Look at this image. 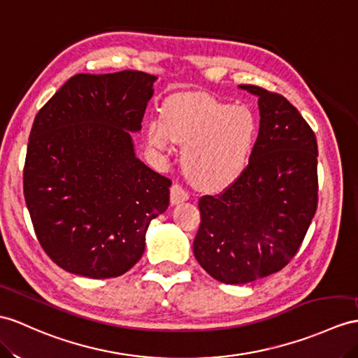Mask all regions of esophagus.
<instances>
[{"instance_id": "obj_1", "label": "esophagus", "mask_w": 358, "mask_h": 358, "mask_svg": "<svg viewBox=\"0 0 358 358\" xmlns=\"http://www.w3.org/2000/svg\"><path fill=\"white\" fill-rule=\"evenodd\" d=\"M189 199L188 191H185V188L179 185V184H173L171 189H170V200L173 205H178L180 202H185V200Z\"/></svg>"}]
</instances>
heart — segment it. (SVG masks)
<instances>
[{
	"instance_id": "1",
	"label": "heart",
	"mask_w": 358,
	"mask_h": 358,
	"mask_svg": "<svg viewBox=\"0 0 358 358\" xmlns=\"http://www.w3.org/2000/svg\"><path fill=\"white\" fill-rule=\"evenodd\" d=\"M255 117L245 106H231L206 94L171 99L164 118L150 120L149 144L167 152L184 144L182 165L196 187L215 189L231 184L245 170L255 141Z\"/></svg>"
}]
</instances>
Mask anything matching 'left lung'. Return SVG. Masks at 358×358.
<instances>
[{
    "mask_svg": "<svg viewBox=\"0 0 358 358\" xmlns=\"http://www.w3.org/2000/svg\"><path fill=\"white\" fill-rule=\"evenodd\" d=\"M259 132L248 167L220 194L199 200L194 257L214 280L246 284L280 272L317 209V141L299 110L254 85Z\"/></svg>",
    "mask_w": 358,
    "mask_h": 358,
    "instance_id": "8db88e82",
    "label": "left lung"
}]
</instances>
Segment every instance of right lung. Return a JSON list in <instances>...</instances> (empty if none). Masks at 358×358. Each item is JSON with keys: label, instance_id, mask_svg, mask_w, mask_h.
Masks as SVG:
<instances>
[{"label": "right lung", "instance_id": "right-lung-1", "mask_svg": "<svg viewBox=\"0 0 358 358\" xmlns=\"http://www.w3.org/2000/svg\"><path fill=\"white\" fill-rule=\"evenodd\" d=\"M158 77L76 74L34 117L24 197L34 234L64 270L115 278L144 254L150 222L170 203L171 180L135 156Z\"/></svg>", "mask_w": 358, "mask_h": 358}]
</instances>
